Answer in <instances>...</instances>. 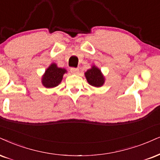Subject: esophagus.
Wrapping results in <instances>:
<instances>
[{
	"label": "esophagus",
	"instance_id": "34e87169",
	"mask_svg": "<svg viewBox=\"0 0 160 160\" xmlns=\"http://www.w3.org/2000/svg\"><path fill=\"white\" fill-rule=\"evenodd\" d=\"M70 72H72V74H78V72H79V70H78V68H72L70 69Z\"/></svg>",
	"mask_w": 160,
	"mask_h": 160
}]
</instances>
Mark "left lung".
<instances>
[{
    "mask_svg": "<svg viewBox=\"0 0 160 160\" xmlns=\"http://www.w3.org/2000/svg\"><path fill=\"white\" fill-rule=\"evenodd\" d=\"M84 76L89 84L95 88H100L105 82V78L102 74L101 70L96 65H92L91 68L84 72Z\"/></svg>",
    "mask_w": 160,
    "mask_h": 160,
    "instance_id": "1",
    "label": "left lung"
}]
</instances>
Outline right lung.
Masks as SVG:
<instances>
[{"instance_id":"1","label":"right lung","mask_w":160,"mask_h":160,"mask_svg":"<svg viewBox=\"0 0 160 160\" xmlns=\"http://www.w3.org/2000/svg\"><path fill=\"white\" fill-rule=\"evenodd\" d=\"M66 72V69L58 68L56 63H52L42 76L41 83L47 88H56L62 82L63 76Z\"/></svg>"}]
</instances>
